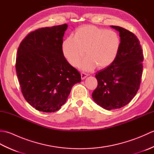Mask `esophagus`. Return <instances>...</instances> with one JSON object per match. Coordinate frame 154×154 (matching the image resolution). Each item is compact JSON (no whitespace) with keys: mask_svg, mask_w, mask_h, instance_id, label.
<instances>
[{"mask_svg":"<svg viewBox=\"0 0 154 154\" xmlns=\"http://www.w3.org/2000/svg\"><path fill=\"white\" fill-rule=\"evenodd\" d=\"M81 79H85L88 76V74L86 73H85V72H81Z\"/></svg>","mask_w":154,"mask_h":154,"instance_id":"1","label":"esophagus"}]
</instances>
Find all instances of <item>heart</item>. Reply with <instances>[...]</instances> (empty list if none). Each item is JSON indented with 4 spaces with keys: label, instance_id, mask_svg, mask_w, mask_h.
I'll return each mask as SVG.
<instances>
[{
    "label": "heart",
    "instance_id": "obj_1",
    "mask_svg": "<svg viewBox=\"0 0 154 154\" xmlns=\"http://www.w3.org/2000/svg\"><path fill=\"white\" fill-rule=\"evenodd\" d=\"M121 40L117 32L113 30L85 25L78 28L74 37L63 41L62 51L65 57L72 66L77 67L85 55L82 68L91 70L97 66L105 69L110 66L119 55Z\"/></svg>",
    "mask_w": 154,
    "mask_h": 154
}]
</instances>
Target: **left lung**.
<instances>
[{
	"label": "left lung",
	"mask_w": 154,
	"mask_h": 154,
	"mask_svg": "<svg viewBox=\"0 0 154 154\" xmlns=\"http://www.w3.org/2000/svg\"><path fill=\"white\" fill-rule=\"evenodd\" d=\"M111 27L119 32L121 45L115 61L98 71V85L93 91V100L106 110L120 109L135 97L142 80L143 55L135 34L116 26Z\"/></svg>",
	"instance_id": "obj_1"
}]
</instances>
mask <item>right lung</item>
I'll return each mask as SVG.
<instances>
[{"mask_svg": "<svg viewBox=\"0 0 154 154\" xmlns=\"http://www.w3.org/2000/svg\"><path fill=\"white\" fill-rule=\"evenodd\" d=\"M66 24L31 32L20 44L16 71L26 100L39 111L53 112L66 102L72 87L81 81L62 51Z\"/></svg>", "mask_w": 154, "mask_h": 154, "instance_id": "1", "label": "right lung"}]
</instances>
